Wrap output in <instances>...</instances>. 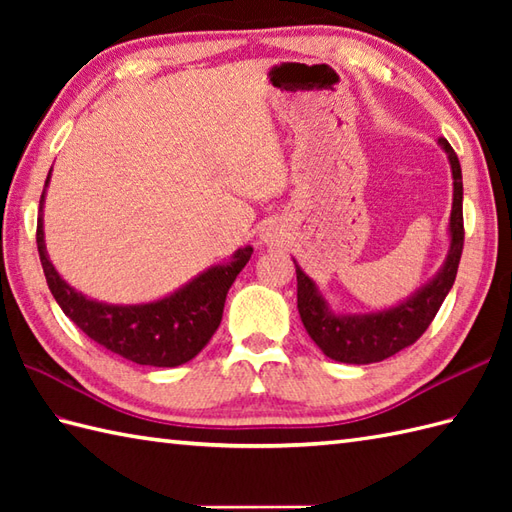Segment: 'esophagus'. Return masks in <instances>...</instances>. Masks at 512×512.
I'll return each instance as SVG.
<instances>
[{
    "instance_id": "esophagus-1",
    "label": "esophagus",
    "mask_w": 512,
    "mask_h": 512,
    "mask_svg": "<svg viewBox=\"0 0 512 512\" xmlns=\"http://www.w3.org/2000/svg\"><path fill=\"white\" fill-rule=\"evenodd\" d=\"M259 239H262V244H266V246H275L279 242L277 228H264L262 235H259Z\"/></svg>"
}]
</instances>
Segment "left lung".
Listing matches in <instances>:
<instances>
[{
    "label": "left lung",
    "instance_id": "obj_1",
    "mask_svg": "<svg viewBox=\"0 0 512 512\" xmlns=\"http://www.w3.org/2000/svg\"><path fill=\"white\" fill-rule=\"evenodd\" d=\"M440 149L447 154L453 176V206L449 217V253L444 264L427 284L411 292L407 299L391 308L376 312L341 314L330 308L328 299L321 295L317 281L297 268V308L301 321L306 325L310 339L317 343L323 354L339 363L367 365L378 363L416 343L422 332L436 317L442 301L453 288L455 275L464 246V222H462V169L447 138H438Z\"/></svg>",
    "mask_w": 512,
    "mask_h": 512
}]
</instances>
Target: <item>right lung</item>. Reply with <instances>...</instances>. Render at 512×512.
I'll return each instance as SVG.
<instances>
[{
	"instance_id": "right-lung-1",
	"label": "right lung",
	"mask_w": 512,
	"mask_h": 512,
	"mask_svg": "<svg viewBox=\"0 0 512 512\" xmlns=\"http://www.w3.org/2000/svg\"><path fill=\"white\" fill-rule=\"evenodd\" d=\"M52 171V169H50ZM39 200L37 248L52 297L92 341L138 365L178 367L191 361L211 341L222 321L226 292L253 255V246L237 248L228 262L202 270L178 290L147 303H105L74 290L52 266L43 233V204Z\"/></svg>"
}]
</instances>
